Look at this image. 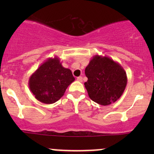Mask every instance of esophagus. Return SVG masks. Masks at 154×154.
<instances>
[{"instance_id":"34e87169","label":"esophagus","mask_w":154,"mask_h":154,"mask_svg":"<svg viewBox=\"0 0 154 154\" xmlns=\"http://www.w3.org/2000/svg\"><path fill=\"white\" fill-rule=\"evenodd\" d=\"M77 80H78V81L82 82V81H83V77H77Z\"/></svg>"}]
</instances>
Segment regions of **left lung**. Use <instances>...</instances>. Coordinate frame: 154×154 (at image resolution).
<instances>
[{
    "mask_svg": "<svg viewBox=\"0 0 154 154\" xmlns=\"http://www.w3.org/2000/svg\"><path fill=\"white\" fill-rule=\"evenodd\" d=\"M88 78L84 83L90 98L107 106L117 101L127 86V77L119 63L109 57L95 55L85 69Z\"/></svg>",
    "mask_w": 154,
    "mask_h": 154,
    "instance_id": "1",
    "label": "left lung"
}]
</instances>
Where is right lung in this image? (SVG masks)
<instances>
[{"label": "right lung", "mask_w": 154, "mask_h": 154, "mask_svg": "<svg viewBox=\"0 0 154 154\" xmlns=\"http://www.w3.org/2000/svg\"><path fill=\"white\" fill-rule=\"evenodd\" d=\"M72 72L62 66L57 57L48 58L29 79L31 92L38 101L51 104L60 100L66 88L74 81Z\"/></svg>", "instance_id": "obj_1"}]
</instances>
